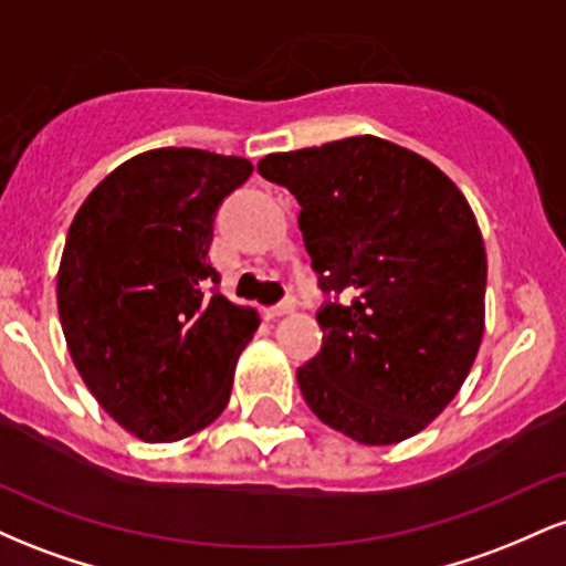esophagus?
<instances>
[{"label":"esophagus","mask_w":566,"mask_h":566,"mask_svg":"<svg viewBox=\"0 0 566 566\" xmlns=\"http://www.w3.org/2000/svg\"><path fill=\"white\" fill-rule=\"evenodd\" d=\"M292 311H295V301H284L279 305H271V308H265V316H269V319H279V316H287Z\"/></svg>","instance_id":"1"}]
</instances>
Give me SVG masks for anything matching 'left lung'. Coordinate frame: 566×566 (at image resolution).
<instances>
[{"label":"left lung","mask_w":566,"mask_h":566,"mask_svg":"<svg viewBox=\"0 0 566 566\" xmlns=\"http://www.w3.org/2000/svg\"><path fill=\"white\" fill-rule=\"evenodd\" d=\"M258 172L301 205L324 292L305 405L359 444L405 441L454 399L484 335L486 252L469 199L420 154L356 135L269 154Z\"/></svg>","instance_id":"obj_1"}]
</instances>
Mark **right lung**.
Segmentation results:
<instances>
[{
    "mask_svg": "<svg viewBox=\"0 0 566 566\" xmlns=\"http://www.w3.org/2000/svg\"><path fill=\"white\" fill-rule=\"evenodd\" d=\"M250 175L242 157L154 148L108 172L71 220L57 269L71 361L143 441L191 437L229 405L261 316L216 290L212 220Z\"/></svg>",
    "mask_w": 566,
    "mask_h": 566,
    "instance_id": "right-lung-1",
    "label": "right lung"
}]
</instances>
